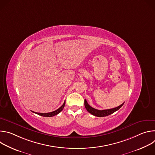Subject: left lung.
<instances>
[{"label": "left lung", "mask_w": 155, "mask_h": 155, "mask_svg": "<svg viewBox=\"0 0 155 155\" xmlns=\"http://www.w3.org/2000/svg\"><path fill=\"white\" fill-rule=\"evenodd\" d=\"M124 103L122 104L121 105H119L118 107L114 108L100 110H97V109L94 108L92 107H91L89 104H88L86 100L84 99V107H85L86 109L87 110V111L89 113H90L91 114H92L94 116L98 117H106V116H108V115L112 114L115 112L117 111L118 110H119L123 106Z\"/></svg>", "instance_id": "obj_1"}]
</instances>
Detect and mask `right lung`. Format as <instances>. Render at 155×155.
Segmentation results:
<instances>
[{"mask_svg":"<svg viewBox=\"0 0 155 155\" xmlns=\"http://www.w3.org/2000/svg\"><path fill=\"white\" fill-rule=\"evenodd\" d=\"M65 103V102H64V104H63V105H62L61 107H60L58 109H57L56 110H55V111H53V112H49V113H37V112H33V111H32V112H34V113H35V114H37V115H38L42 116V117H53V116H54V115H58V114H59V113L62 111V109H63L64 107Z\"/></svg>","mask_w":155,"mask_h":155,"instance_id":"add662e5","label":"right lung"}]
</instances>
